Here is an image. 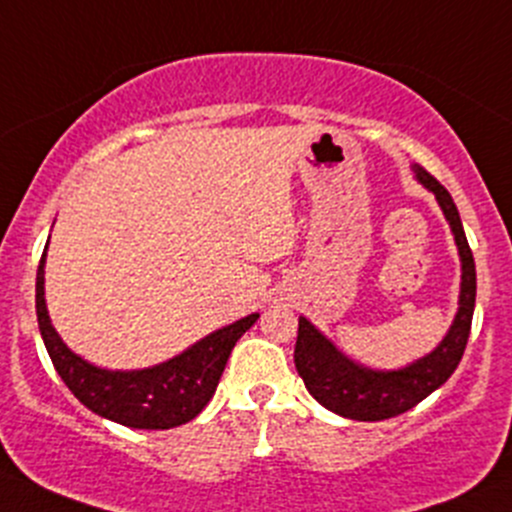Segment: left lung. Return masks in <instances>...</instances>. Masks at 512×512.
Listing matches in <instances>:
<instances>
[{
    "label": "left lung",
    "instance_id": "8db88e82",
    "mask_svg": "<svg viewBox=\"0 0 512 512\" xmlns=\"http://www.w3.org/2000/svg\"><path fill=\"white\" fill-rule=\"evenodd\" d=\"M414 173L418 183L436 195L456 237L458 255H461L458 312L443 342L431 354L421 356L404 369L376 371L344 356L309 319L299 317L294 366L304 386L324 409L344 418H354V421H384L421 404L456 371L458 361L466 352L468 334H471L473 307H476V262H473V252L463 232L461 215L451 193L428 170L414 165Z\"/></svg>",
    "mask_w": 512,
    "mask_h": 512
}]
</instances>
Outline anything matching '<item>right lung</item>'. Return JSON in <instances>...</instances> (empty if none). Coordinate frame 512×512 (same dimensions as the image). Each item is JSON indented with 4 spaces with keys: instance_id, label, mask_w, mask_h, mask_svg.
<instances>
[{
    "instance_id": "right-lung-1",
    "label": "right lung",
    "mask_w": 512,
    "mask_h": 512,
    "mask_svg": "<svg viewBox=\"0 0 512 512\" xmlns=\"http://www.w3.org/2000/svg\"><path fill=\"white\" fill-rule=\"evenodd\" d=\"M44 262L46 247L36 270V319L46 352L71 394L86 409L121 426L163 431L193 421L213 399L237 339L260 317L247 314L151 369L108 371L71 352L51 327L44 299Z\"/></svg>"
}]
</instances>
